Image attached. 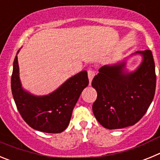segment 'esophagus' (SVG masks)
<instances>
[{"mask_svg": "<svg viewBox=\"0 0 160 160\" xmlns=\"http://www.w3.org/2000/svg\"><path fill=\"white\" fill-rule=\"evenodd\" d=\"M94 75H95V72L93 70H88V78H89V81H90V83L91 82L92 79L94 78Z\"/></svg>", "mask_w": 160, "mask_h": 160, "instance_id": "obj_1", "label": "esophagus"}]
</instances>
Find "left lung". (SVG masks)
I'll return each mask as SVG.
<instances>
[{
  "mask_svg": "<svg viewBox=\"0 0 160 160\" xmlns=\"http://www.w3.org/2000/svg\"><path fill=\"white\" fill-rule=\"evenodd\" d=\"M142 61L135 71L125 70L126 62L102 66L91 85L97 91L92 110L107 129L135 125L146 114L156 86L155 62L151 50L137 51Z\"/></svg>",
  "mask_w": 160,
  "mask_h": 160,
  "instance_id": "left-lung-1",
  "label": "left lung"
}]
</instances>
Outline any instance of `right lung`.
Returning <instances> with one entry per match:
<instances>
[{
	"label": "right lung",
	"mask_w": 160,
	"mask_h": 160,
	"mask_svg": "<svg viewBox=\"0 0 160 160\" xmlns=\"http://www.w3.org/2000/svg\"><path fill=\"white\" fill-rule=\"evenodd\" d=\"M88 84L87 72L83 70L70 78L49 94L35 96L22 88L18 56L14 59L11 78L12 97L22 118L37 131L46 133L65 131L70 123L73 107Z\"/></svg>",
	"instance_id": "obj_1"
}]
</instances>
